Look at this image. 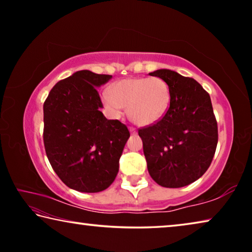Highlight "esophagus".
<instances>
[{"label":"esophagus","instance_id":"obj_1","mask_svg":"<svg viewBox=\"0 0 252 252\" xmlns=\"http://www.w3.org/2000/svg\"><path fill=\"white\" fill-rule=\"evenodd\" d=\"M129 129H130V131H131V133H132V134H135V133H136V129H135L134 126H130Z\"/></svg>","mask_w":252,"mask_h":252}]
</instances>
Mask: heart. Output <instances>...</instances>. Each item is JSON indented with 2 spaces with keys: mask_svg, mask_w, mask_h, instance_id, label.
Here are the masks:
<instances>
[{
  "mask_svg": "<svg viewBox=\"0 0 252 252\" xmlns=\"http://www.w3.org/2000/svg\"><path fill=\"white\" fill-rule=\"evenodd\" d=\"M103 103L119 116L121 108L127 109L132 121L150 126L164 116L170 104V89L164 80L152 78L126 79L114 83L110 94L103 95Z\"/></svg>",
  "mask_w": 252,
  "mask_h": 252,
  "instance_id": "obj_1",
  "label": "heart"
}]
</instances>
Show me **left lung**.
I'll list each match as a JSON object with an SVG mask.
<instances>
[{"label": "left lung", "instance_id": "obj_1", "mask_svg": "<svg viewBox=\"0 0 252 252\" xmlns=\"http://www.w3.org/2000/svg\"><path fill=\"white\" fill-rule=\"evenodd\" d=\"M170 89V105L159 121L139 129L148 171L158 185L181 188L210 167L218 125L209 93L192 78L161 69L152 73Z\"/></svg>", "mask_w": 252, "mask_h": 252}]
</instances>
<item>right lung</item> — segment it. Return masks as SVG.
Returning <instances> with one entry per match:
<instances>
[{
    "instance_id": "right-lung-1",
    "label": "right lung",
    "mask_w": 252,
    "mask_h": 252,
    "mask_svg": "<svg viewBox=\"0 0 252 252\" xmlns=\"http://www.w3.org/2000/svg\"><path fill=\"white\" fill-rule=\"evenodd\" d=\"M112 75L82 70L59 81L43 105V141L55 173L80 192H100L111 186L130 136L126 125L108 120L96 88Z\"/></svg>"
}]
</instances>
